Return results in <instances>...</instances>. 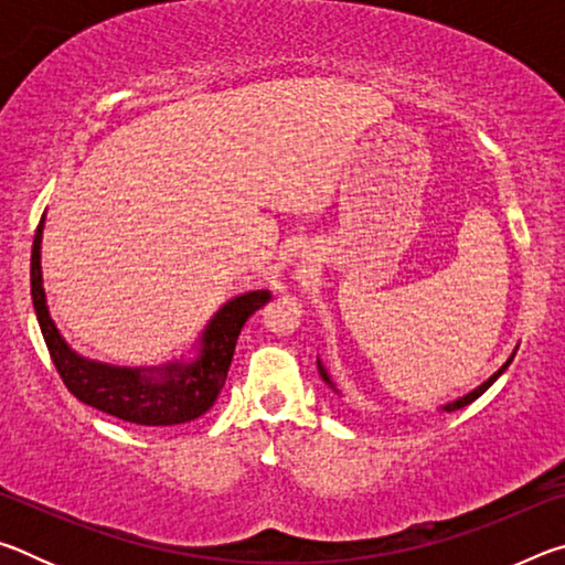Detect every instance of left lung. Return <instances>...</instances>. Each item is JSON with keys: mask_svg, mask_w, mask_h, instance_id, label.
Instances as JSON below:
<instances>
[{"mask_svg": "<svg viewBox=\"0 0 565 565\" xmlns=\"http://www.w3.org/2000/svg\"><path fill=\"white\" fill-rule=\"evenodd\" d=\"M515 351H519V347H515V349H513V353H511V356H509V359H505V363H503V366H501L499 371H495V374H493V376H489V379H486L481 386H476L473 391H468V394H463L461 398H456V401H448V404H444V406H441V411H458V408H463V406H468V404H473V401H476L478 396H481V394H486V391H489V388L493 386V381H495V379H499V376L503 374V371L511 366V361H513V356H515ZM317 366H319V374H321V379H323V381H327V384H329V386H331L333 391H337V384H333V381H331V376L327 374V369H323V363H321L319 359H317Z\"/></svg>", "mask_w": 565, "mask_h": 565, "instance_id": "1", "label": "left lung"}]
</instances>
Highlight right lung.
Returning <instances> with one entry per match:
<instances>
[{
	"instance_id": "obj_1",
	"label": "right lung",
	"mask_w": 565,
	"mask_h": 565,
	"mask_svg": "<svg viewBox=\"0 0 565 565\" xmlns=\"http://www.w3.org/2000/svg\"><path fill=\"white\" fill-rule=\"evenodd\" d=\"M42 234L44 216L32 244V303L64 386L82 404L137 426H177L204 416L222 394L246 319L271 301V291L256 289L228 299L209 319L194 356L161 366H111L79 356L52 321L42 284Z\"/></svg>"
}]
</instances>
